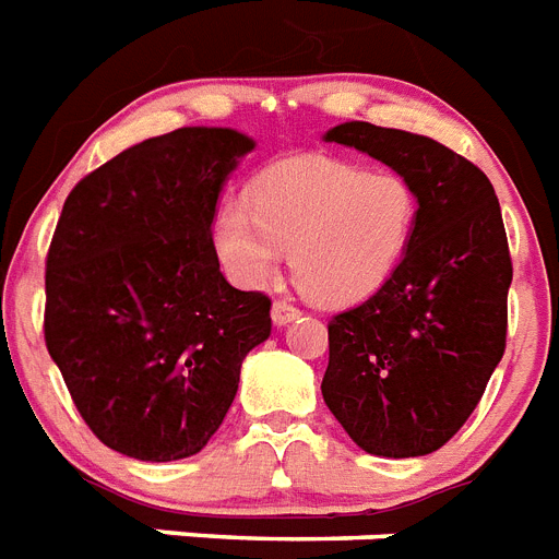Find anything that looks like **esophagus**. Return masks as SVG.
Wrapping results in <instances>:
<instances>
[{"mask_svg":"<svg viewBox=\"0 0 559 559\" xmlns=\"http://www.w3.org/2000/svg\"><path fill=\"white\" fill-rule=\"evenodd\" d=\"M271 319H274L276 328H285L290 325L294 319H299V308H294V305L288 302H274V308H271Z\"/></svg>","mask_w":559,"mask_h":559,"instance_id":"34e87169","label":"esophagus"}]
</instances>
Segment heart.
<instances>
[{"mask_svg": "<svg viewBox=\"0 0 559 559\" xmlns=\"http://www.w3.org/2000/svg\"><path fill=\"white\" fill-rule=\"evenodd\" d=\"M418 217L413 186L393 171L311 160L265 180L246 203H226L212 246L240 288H262L285 251L305 297L347 305L370 297L402 262Z\"/></svg>", "mask_w": 559, "mask_h": 559, "instance_id": "heart-1", "label": "heart"}]
</instances>
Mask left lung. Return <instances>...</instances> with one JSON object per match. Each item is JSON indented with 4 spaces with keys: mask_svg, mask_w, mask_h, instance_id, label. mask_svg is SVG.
Listing matches in <instances>:
<instances>
[{
    "mask_svg": "<svg viewBox=\"0 0 559 559\" xmlns=\"http://www.w3.org/2000/svg\"><path fill=\"white\" fill-rule=\"evenodd\" d=\"M322 138L381 160L418 198L388 283L328 325L322 399L370 455H429L478 407L507 347L512 260L498 194L427 135L345 121Z\"/></svg>",
    "mask_w": 559,
    "mask_h": 559,
    "instance_id": "1",
    "label": "left lung"
}]
</instances>
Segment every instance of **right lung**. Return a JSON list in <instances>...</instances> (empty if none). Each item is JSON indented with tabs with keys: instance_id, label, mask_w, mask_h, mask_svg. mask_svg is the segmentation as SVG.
<instances>
[{
	"instance_id": "1",
	"label": "right lung",
	"mask_w": 559,
	"mask_h": 559,
	"mask_svg": "<svg viewBox=\"0 0 559 559\" xmlns=\"http://www.w3.org/2000/svg\"><path fill=\"white\" fill-rule=\"evenodd\" d=\"M254 138L183 127L75 186L47 254L45 342L98 441L138 461L198 455L231 407L271 299L237 290L212 246L223 186Z\"/></svg>"
}]
</instances>
